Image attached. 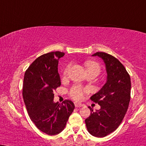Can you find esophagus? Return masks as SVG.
Wrapping results in <instances>:
<instances>
[{"label": "esophagus", "mask_w": 146, "mask_h": 146, "mask_svg": "<svg viewBox=\"0 0 146 146\" xmlns=\"http://www.w3.org/2000/svg\"><path fill=\"white\" fill-rule=\"evenodd\" d=\"M75 104V107H82V106H84V104H80V103H77V102H75L74 103Z\"/></svg>", "instance_id": "esophagus-1"}]
</instances>
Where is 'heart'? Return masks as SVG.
I'll return each mask as SVG.
<instances>
[{
	"instance_id": "b5f03b06",
	"label": "heart",
	"mask_w": 146,
	"mask_h": 146,
	"mask_svg": "<svg viewBox=\"0 0 146 146\" xmlns=\"http://www.w3.org/2000/svg\"><path fill=\"white\" fill-rule=\"evenodd\" d=\"M85 67L86 68L87 71H93L99 73L100 71V65L97 63V62H96L94 61H91V60L86 61L85 62ZM69 69V66H67L64 71V75H67ZM85 91H86V90L83 89L82 87L79 86H75L74 87H73L71 89V90H70V95H71V96L73 98V99L76 100H81L83 98V95H84Z\"/></svg>"
}]
</instances>
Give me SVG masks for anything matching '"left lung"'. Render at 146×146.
Segmentation results:
<instances>
[{
    "mask_svg": "<svg viewBox=\"0 0 146 146\" xmlns=\"http://www.w3.org/2000/svg\"><path fill=\"white\" fill-rule=\"evenodd\" d=\"M104 61L106 82L90 99L100 106L96 112L89 106L91 114L85 120L92 135L104 137L114 131L122 122L128 109L131 98V79L124 66L117 58L107 53L92 54Z\"/></svg>",
    "mask_w": 146,
    "mask_h": 146,
    "instance_id": "left-lung-1",
    "label": "left lung"
}]
</instances>
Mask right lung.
Listing matches in <instances>:
<instances>
[{"instance_id": "obj_1", "label": "right lung", "mask_w": 146, "mask_h": 146, "mask_svg": "<svg viewBox=\"0 0 146 146\" xmlns=\"http://www.w3.org/2000/svg\"><path fill=\"white\" fill-rule=\"evenodd\" d=\"M64 55L51 52L37 58L25 71L23 98L27 111L38 129L49 135L60 133L75 108L69 100L54 102V90L60 86L58 60Z\"/></svg>"}]
</instances>
